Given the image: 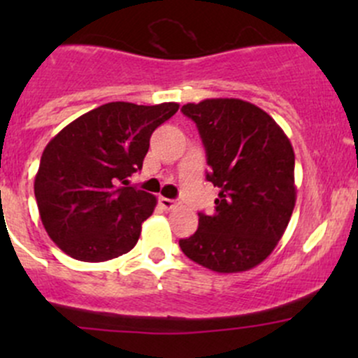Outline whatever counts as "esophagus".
Wrapping results in <instances>:
<instances>
[{
    "label": "esophagus",
    "instance_id": "34e87169",
    "mask_svg": "<svg viewBox=\"0 0 358 358\" xmlns=\"http://www.w3.org/2000/svg\"><path fill=\"white\" fill-rule=\"evenodd\" d=\"M159 204H161L164 209H173V208H176V204H178V202H176L175 199H168V197H159Z\"/></svg>",
    "mask_w": 358,
    "mask_h": 358
}]
</instances>
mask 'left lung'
Segmentation results:
<instances>
[{
	"label": "left lung",
	"instance_id": "left-lung-1",
	"mask_svg": "<svg viewBox=\"0 0 358 358\" xmlns=\"http://www.w3.org/2000/svg\"><path fill=\"white\" fill-rule=\"evenodd\" d=\"M197 124L218 187L215 213H199V229L180 248L218 273L265 262L284 236L296 202L294 150L279 124L255 103L208 99L182 107Z\"/></svg>",
	"mask_w": 358,
	"mask_h": 358
}]
</instances>
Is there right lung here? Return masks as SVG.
I'll return each mask as SVG.
<instances>
[{"label": "right lung", "instance_id": "add662e5", "mask_svg": "<svg viewBox=\"0 0 358 358\" xmlns=\"http://www.w3.org/2000/svg\"><path fill=\"white\" fill-rule=\"evenodd\" d=\"M178 103L110 102L79 115L45 147L34 180L50 239L79 262H107L131 251L157 199L122 187L140 171L150 135Z\"/></svg>", "mask_w": 358, "mask_h": 358}]
</instances>
